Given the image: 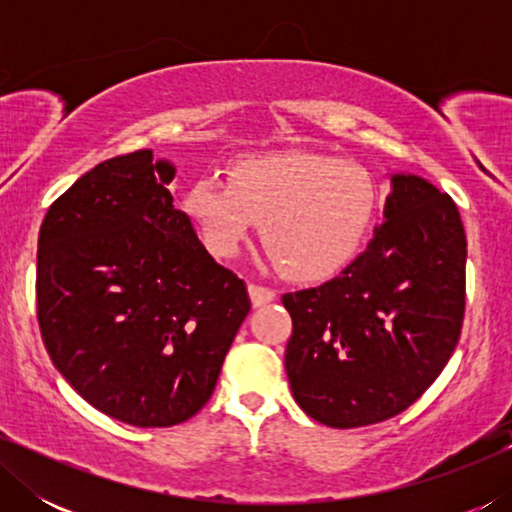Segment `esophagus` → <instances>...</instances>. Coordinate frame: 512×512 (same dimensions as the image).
<instances>
[{
    "mask_svg": "<svg viewBox=\"0 0 512 512\" xmlns=\"http://www.w3.org/2000/svg\"><path fill=\"white\" fill-rule=\"evenodd\" d=\"M249 296H251V303H254V307H263L277 298V291L270 289V286L249 284Z\"/></svg>",
    "mask_w": 512,
    "mask_h": 512,
    "instance_id": "34e87169",
    "label": "esophagus"
}]
</instances>
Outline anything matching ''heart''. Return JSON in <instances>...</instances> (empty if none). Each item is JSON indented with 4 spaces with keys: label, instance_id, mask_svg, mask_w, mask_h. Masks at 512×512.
<instances>
[{
    "label": "heart",
    "instance_id": "obj_1",
    "mask_svg": "<svg viewBox=\"0 0 512 512\" xmlns=\"http://www.w3.org/2000/svg\"><path fill=\"white\" fill-rule=\"evenodd\" d=\"M375 202L366 167L321 153H286L240 163L230 181L202 174L181 205L216 258L235 256L263 221V240L286 275L312 282L354 256Z\"/></svg>",
    "mask_w": 512,
    "mask_h": 512
}]
</instances>
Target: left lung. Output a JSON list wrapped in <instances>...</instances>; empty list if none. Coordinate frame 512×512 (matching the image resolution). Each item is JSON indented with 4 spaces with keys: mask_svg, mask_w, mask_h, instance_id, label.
<instances>
[{
    "mask_svg": "<svg viewBox=\"0 0 512 512\" xmlns=\"http://www.w3.org/2000/svg\"><path fill=\"white\" fill-rule=\"evenodd\" d=\"M282 303L286 375L317 422L354 429L410 408L450 361L466 310V233L447 193L394 174L384 221L338 277Z\"/></svg>",
    "mask_w": 512,
    "mask_h": 512,
    "instance_id": "left-lung-1",
    "label": "left lung"
}]
</instances>
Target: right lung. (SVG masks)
<instances>
[{"label": "right lung", "mask_w": 512, "mask_h": 512, "mask_svg": "<svg viewBox=\"0 0 512 512\" xmlns=\"http://www.w3.org/2000/svg\"><path fill=\"white\" fill-rule=\"evenodd\" d=\"M149 149L83 174L39 230L37 319L53 366L104 415L174 426L214 394L251 310L209 256Z\"/></svg>", "instance_id": "1"}]
</instances>
